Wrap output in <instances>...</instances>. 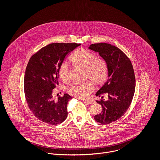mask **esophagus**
Wrapping results in <instances>:
<instances>
[{
    "label": "esophagus",
    "instance_id": "1",
    "mask_svg": "<svg viewBox=\"0 0 160 160\" xmlns=\"http://www.w3.org/2000/svg\"><path fill=\"white\" fill-rule=\"evenodd\" d=\"M83 101L87 104H91L94 102V101L92 100H88V99H84V100H83Z\"/></svg>",
    "mask_w": 160,
    "mask_h": 160
}]
</instances>
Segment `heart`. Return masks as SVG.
<instances>
[{
	"label": "heart",
	"instance_id": "b5f03b06",
	"mask_svg": "<svg viewBox=\"0 0 160 160\" xmlns=\"http://www.w3.org/2000/svg\"><path fill=\"white\" fill-rule=\"evenodd\" d=\"M70 61L76 66L85 68V77L92 80L82 83H75L68 88L72 96L84 98L94 90V84L103 85L107 80L108 68L105 62L97 59L96 56L86 49H80L75 51L70 58ZM58 75L64 83L70 80V68L66 63H62L58 69Z\"/></svg>",
	"mask_w": 160,
	"mask_h": 160
}]
</instances>
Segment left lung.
I'll use <instances>...</instances> for the list:
<instances>
[{
    "instance_id": "1",
    "label": "left lung",
    "mask_w": 160,
    "mask_h": 160,
    "mask_svg": "<svg viewBox=\"0 0 160 160\" xmlns=\"http://www.w3.org/2000/svg\"><path fill=\"white\" fill-rule=\"evenodd\" d=\"M88 49L98 52L107 66L108 78L96 93V96H101L96 102L102 109L94 119L102 125L109 124L120 118L132 102L135 89L133 68L129 58L111 44L93 43ZM104 93L108 96L107 100L102 96Z\"/></svg>"
}]
</instances>
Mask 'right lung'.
Wrapping results in <instances>:
<instances>
[{
	"label": "right lung",
	"instance_id": "add662e5",
	"mask_svg": "<svg viewBox=\"0 0 160 160\" xmlns=\"http://www.w3.org/2000/svg\"><path fill=\"white\" fill-rule=\"evenodd\" d=\"M80 43H53L40 49L30 59L24 78L25 98L31 111L38 120L56 125L68 116V94L54 101L52 93L58 84V69L66 56Z\"/></svg>",
	"mask_w": 160,
	"mask_h": 160
}]
</instances>
